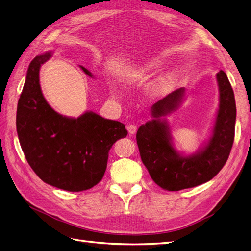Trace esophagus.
<instances>
[{
    "mask_svg": "<svg viewBox=\"0 0 251 251\" xmlns=\"http://www.w3.org/2000/svg\"><path fill=\"white\" fill-rule=\"evenodd\" d=\"M126 130L131 135H134L136 133V131H137V126H136L135 125H128L126 126Z\"/></svg>",
    "mask_w": 251,
    "mask_h": 251,
    "instance_id": "esophagus-1",
    "label": "esophagus"
}]
</instances>
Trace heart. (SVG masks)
I'll use <instances>...</instances> for the list:
<instances>
[{
    "label": "heart",
    "instance_id": "1",
    "mask_svg": "<svg viewBox=\"0 0 251 251\" xmlns=\"http://www.w3.org/2000/svg\"><path fill=\"white\" fill-rule=\"evenodd\" d=\"M159 68H160V63L156 59H151L148 60V62H144L137 68H135L131 76L137 80H146L153 76ZM175 80H176V73H168L165 76L161 77L156 82L154 87L155 93L158 95H165L166 93H169L174 86Z\"/></svg>",
    "mask_w": 251,
    "mask_h": 251
}]
</instances>
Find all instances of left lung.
I'll return each mask as SVG.
<instances>
[{
  "mask_svg": "<svg viewBox=\"0 0 251 251\" xmlns=\"http://www.w3.org/2000/svg\"><path fill=\"white\" fill-rule=\"evenodd\" d=\"M220 103L212 135L196 154L183 156L175 150L168 121L164 117L176 111L183 100L184 88L177 89L151 109L154 119L140 126L136 140L141 160L157 185L176 192L205 183L222 170L234 139L237 109L230 82L224 71L217 73Z\"/></svg>",
  "mask_w": 251,
  "mask_h": 251,
  "instance_id": "left-lung-1",
  "label": "left lung"
}]
</instances>
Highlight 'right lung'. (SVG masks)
<instances>
[{
  "instance_id": "obj_1",
  "label": "right lung",
  "mask_w": 251,
  "mask_h": 251,
  "mask_svg": "<svg viewBox=\"0 0 251 251\" xmlns=\"http://www.w3.org/2000/svg\"><path fill=\"white\" fill-rule=\"evenodd\" d=\"M51 56L44 53L29 65L18 102L19 140L29 165L45 183L68 192L87 191L100 182L110 149L127 131L124 124L94 112L69 118L53 110L40 86V69Z\"/></svg>"
}]
</instances>
